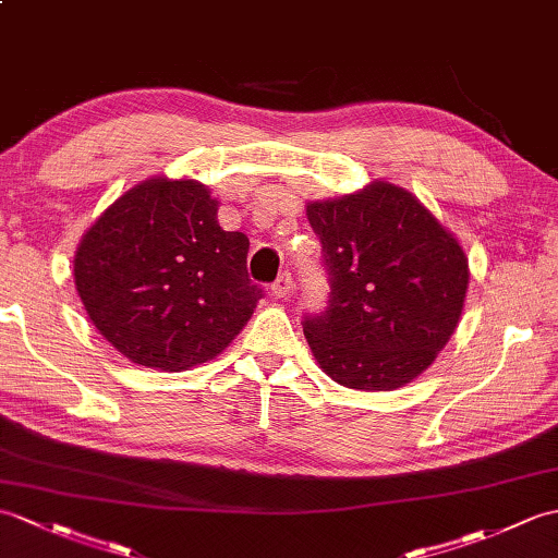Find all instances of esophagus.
<instances>
[{
	"instance_id": "34e87169",
	"label": "esophagus",
	"mask_w": 558,
	"mask_h": 558,
	"mask_svg": "<svg viewBox=\"0 0 558 558\" xmlns=\"http://www.w3.org/2000/svg\"><path fill=\"white\" fill-rule=\"evenodd\" d=\"M290 288H292V276L290 274H280L278 280L270 284V292H274V296H278V300H282V296L290 294Z\"/></svg>"
}]
</instances>
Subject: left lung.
Here are the masks:
<instances>
[{
    "label": "left lung",
    "mask_w": 558,
    "mask_h": 558,
    "mask_svg": "<svg viewBox=\"0 0 558 558\" xmlns=\"http://www.w3.org/2000/svg\"><path fill=\"white\" fill-rule=\"evenodd\" d=\"M306 216L330 278L328 308L302 323L318 366L364 392L418 378L459 326L471 278L459 240L385 180L308 202Z\"/></svg>",
    "instance_id": "left-lung-1"
}]
</instances>
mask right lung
Returning <instances> with one entry per match:
<instances>
[{"label": "right lung", "mask_w": 558, "mask_h": 558, "mask_svg": "<svg viewBox=\"0 0 558 558\" xmlns=\"http://www.w3.org/2000/svg\"><path fill=\"white\" fill-rule=\"evenodd\" d=\"M197 180L149 178L89 228L73 258L75 290L101 338L133 364L187 371L218 356L254 314L250 240L218 226Z\"/></svg>", "instance_id": "add662e5"}]
</instances>
